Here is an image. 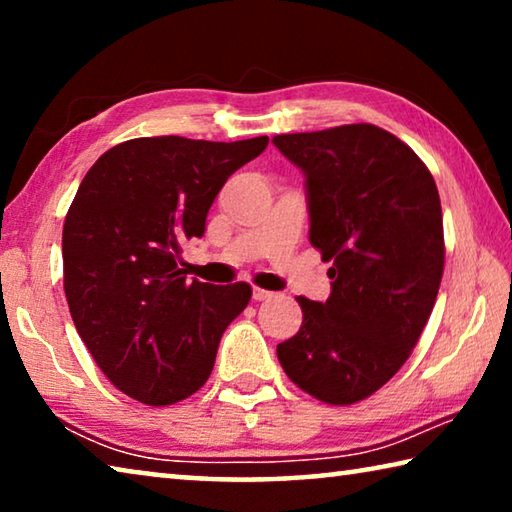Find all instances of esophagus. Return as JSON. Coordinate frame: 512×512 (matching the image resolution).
<instances>
[{"instance_id":"1","label":"esophagus","mask_w":512,"mask_h":512,"mask_svg":"<svg viewBox=\"0 0 512 512\" xmlns=\"http://www.w3.org/2000/svg\"><path fill=\"white\" fill-rule=\"evenodd\" d=\"M268 298H273V293H271V291H266V289H259V287H255V289H253V300L262 302V300H268Z\"/></svg>"}]
</instances>
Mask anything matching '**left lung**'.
<instances>
[{
  "instance_id": "8db88e82",
  "label": "left lung",
  "mask_w": 512,
  "mask_h": 512,
  "mask_svg": "<svg viewBox=\"0 0 512 512\" xmlns=\"http://www.w3.org/2000/svg\"><path fill=\"white\" fill-rule=\"evenodd\" d=\"M273 144L305 173L309 241L332 262V293L298 298L302 325L277 359L316 400L361 402L411 357L436 302L445 268L436 183L411 146L372 124Z\"/></svg>"
}]
</instances>
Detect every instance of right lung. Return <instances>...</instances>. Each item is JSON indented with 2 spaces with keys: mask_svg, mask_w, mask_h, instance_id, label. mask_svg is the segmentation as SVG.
Returning <instances> with one entry per match:
<instances>
[{
  "mask_svg": "<svg viewBox=\"0 0 512 512\" xmlns=\"http://www.w3.org/2000/svg\"><path fill=\"white\" fill-rule=\"evenodd\" d=\"M266 144L137 137L85 173L63 225L65 296L97 366L133 400L176 404L210 379L253 289L187 282L180 253L203 237L225 180Z\"/></svg>",
  "mask_w": 512,
  "mask_h": 512,
  "instance_id": "add662e5",
  "label": "right lung"
}]
</instances>
